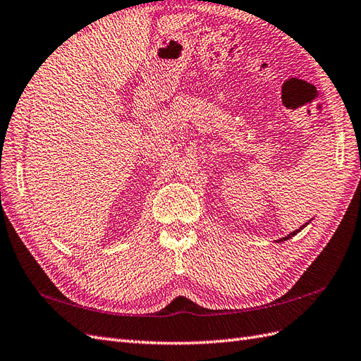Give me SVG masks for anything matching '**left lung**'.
Here are the masks:
<instances>
[{"instance_id": "left-lung-1", "label": "left lung", "mask_w": 361, "mask_h": 361, "mask_svg": "<svg viewBox=\"0 0 361 361\" xmlns=\"http://www.w3.org/2000/svg\"><path fill=\"white\" fill-rule=\"evenodd\" d=\"M311 221H312V219H311ZM311 221H307V222H306V224H303V225H302V226H300V228H297V230H295V231H293V233H289V234H288V235H285V237H282V239H279V240H277V242H279V243H280V242H285V240H288V239H291V237H294V235H295V234H297V233H300V231H302V230H303V228H305V226H306V225H307V224H310V222H311Z\"/></svg>"}]
</instances>
